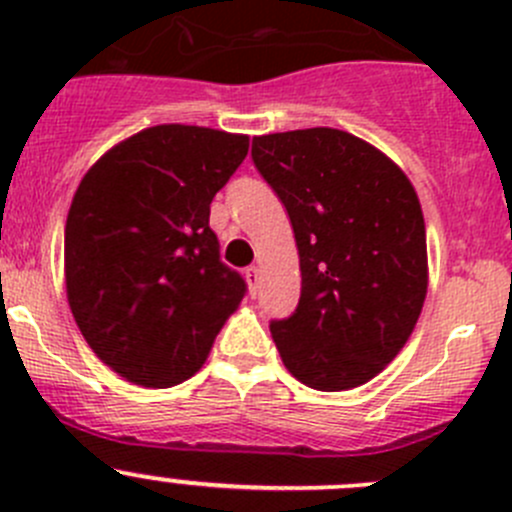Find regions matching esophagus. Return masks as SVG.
Segmentation results:
<instances>
[{
	"label": "esophagus",
	"instance_id": "34e87169",
	"mask_svg": "<svg viewBox=\"0 0 512 512\" xmlns=\"http://www.w3.org/2000/svg\"><path fill=\"white\" fill-rule=\"evenodd\" d=\"M245 280H247V285H250V292L257 294V282H260V270H257V267H247Z\"/></svg>",
	"mask_w": 512,
	"mask_h": 512
}]
</instances>
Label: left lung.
<instances>
[{
    "label": "left lung",
    "instance_id": "1",
    "mask_svg": "<svg viewBox=\"0 0 512 512\" xmlns=\"http://www.w3.org/2000/svg\"><path fill=\"white\" fill-rule=\"evenodd\" d=\"M252 160L287 208L302 294L270 324L294 379L347 391L386 369L428 289L418 195L389 156L339 128L252 138Z\"/></svg>",
    "mask_w": 512,
    "mask_h": 512
}]
</instances>
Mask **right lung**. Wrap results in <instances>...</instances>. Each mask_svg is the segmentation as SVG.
<instances>
[{
  "label": "right lung",
  "instance_id": "right-lung-1",
  "mask_svg": "<svg viewBox=\"0 0 512 512\" xmlns=\"http://www.w3.org/2000/svg\"><path fill=\"white\" fill-rule=\"evenodd\" d=\"M247 148L242 133L163 123L116 143L76 188L66 297L94 354L131 384L190 379L245 297L208 220Z\"/></svg>",
  "mask_w": 512,
  "mask_h": 512
}]
</instances>
